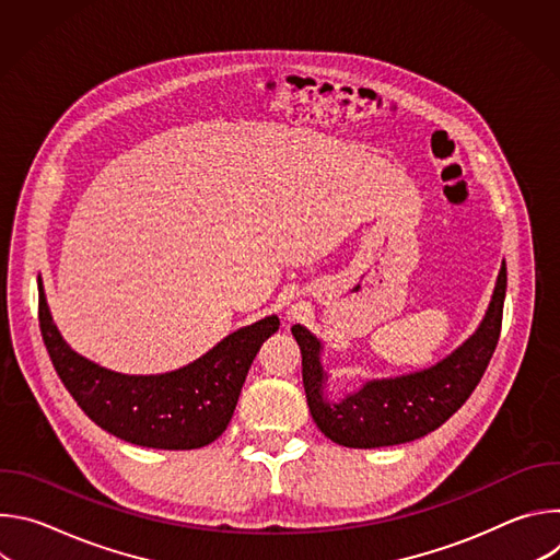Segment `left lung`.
<instances>
[{
	"mask_svg": "<svg viewBox=\"0 0 560 560\" xmlns=\"http://www.w3.org/2000/svg\"><path fill=\"white\" fill-rule=\"evenodd\" d=\"M508 268L501 264L483 322L452 354L439 363L401 376L370 378L339 401L328 398L324 343L307 328L292 326L301 348L303 387L310 415L330 441L343 447H387L410 443L441 428L481 381L501 337Z\"/></svg>",
	"mask_w": 560,
	"mask_h": 560,
	"instance_id": "8db88e82",
	"label": "left lung"
}]
</instances>
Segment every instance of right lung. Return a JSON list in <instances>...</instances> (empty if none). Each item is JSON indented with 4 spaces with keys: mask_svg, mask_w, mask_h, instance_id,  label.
Wrapping results in <instances>:
<instances>
[{
    "mask_svg": "<svg viewBox=\"0 0 560 560\" xmlns=\"http://www.w3.org/2000/svg\"><path fill=\"white\" fill-rule=\"evenodd\" d=\"M39 328L77 406L102 430L154 450H197L223 434L248 370L279 316L238 328L192 363L164 374H121L77 354L59 335L39 279Z\"/></svg>",
    "mask_w": 560,
    "mask_h": 560,
    "instance_id": "obj_1",
    "label": "right lung"
}]
</instances>
